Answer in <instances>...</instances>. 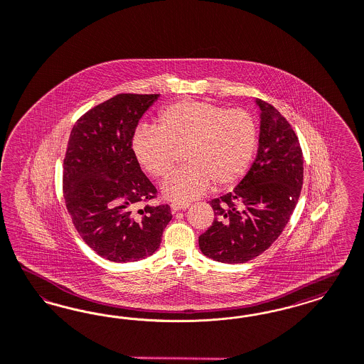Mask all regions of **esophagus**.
<instances>
[{"label":"esophagus","instance_id":"1","mask_svg":"<svg viewBox=\"0 0 364 364\" xmlns=\"http://www.w3.org/2000/svg\"><path fill=\"white\" fill-rule=\"evenodd\" d=\"M188 207V203H172L171 210H172V213H177V211H181V210H187Z\"/></svg>","mask_w":364,"mask_h":364}]
</instances>
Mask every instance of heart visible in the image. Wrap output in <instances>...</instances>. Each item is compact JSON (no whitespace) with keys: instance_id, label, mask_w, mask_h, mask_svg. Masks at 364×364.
I'll return each mask as SVG.
<instances>
[{"instance_id":"1","label":"heart","mask_w":364,"mask_h":364,"mask_svg":"<svg viewBox=\"0 0 364 364\" xmlns=\"http://www.w3.org/2000/svg\"><path fill=\"white\" fill-rule=\"evenodd\" d=\"M159 129L139 127L133 154L149 175L161 178L184 151V165L164 181V196L186 203L213 189L237 186L250 168L257 148V124L243 109L227 110L211 100H183L165 106Z\"/></svg>"}]
</instances>
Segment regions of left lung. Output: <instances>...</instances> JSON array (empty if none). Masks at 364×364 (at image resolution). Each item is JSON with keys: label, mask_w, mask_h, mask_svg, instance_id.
I'll use <instances>...</instances> for the list:
<instances>
[{"label": "left lung", "mask_w": 364, "mask_h": 364, "mask_svg": "<svg viewBox=\"0 0 364 364\" xmlns=\"http://www.w3.org/2000/svg\"><path fill=\"white\" fill-rule=\"evenodd\" d=\"M261 110L257 159L242 181L210 201L213 226L199 237L204 255L223 264H245L267 250L296 208L304 178L299 137L274 106Z\"/></svg>", "instance_id": "1"}]
</instances>
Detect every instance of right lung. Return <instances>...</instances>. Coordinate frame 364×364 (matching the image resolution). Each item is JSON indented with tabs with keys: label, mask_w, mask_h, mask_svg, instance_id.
I'll return each instance as SVG.
<instances>
[{
	"label": "right lung",
	"mask_w": 364,
	"mask_h": 364,
	"mask_svg": "<svg viewBox=\"0 0 364 364\" xmlns=\"http://www.w3.org/2000/svg\"><path fill=\"white\" fill-rule=\"evenodd\" d=\"M159 97L118 94L83 114L68 139L65 207L82 239L112 262H134L156 252L172 219L168 204L138 210L157 189L141 171L132 138Z\"/></svg>",
	"instance_id": "1"
}]
</instances>
